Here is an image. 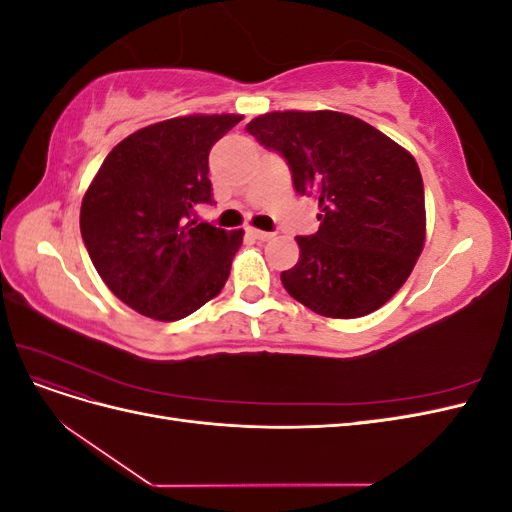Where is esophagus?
<instances>
[{
  "mask_svg": "<svg viewBox=\"0 0 512 512\" xmlns=\"http://www.w3.org/2000/svg\"><path fill=\"white\" fill-rule=\"evenodd\" d=\"M247 232H250V235H252L254 239H258V241H269V239H273V232H267V230L250 228V230H247Z\"/></svg>",
  "mask_w": 512,
  "mask_h": 512,
  "instance_id": "34e87169",
  "label": "esophagus"
}]
</instances>
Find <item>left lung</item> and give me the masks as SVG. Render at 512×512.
Listing matches in <instances>:
<instances>
[{"instance_id":"8db88e82","label":"left lung","mask_w":512,"mask_h":512,"mask_svg":"<svg viewBox=\"0 0 512 512\" xmlns=\"http://www.w3.org/2000/svg\"><path fill=\"white\" fill-rule=\"evenodd\" d=\"M245 130L286 160L294 190L320 205L318 232L297 237L282 273L290 297L329 318L376 312L412 273L425 243L421 170L369 123L335 111H284Z\"/></svg>"}]
</instances>
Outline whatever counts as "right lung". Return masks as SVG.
<instances>
[{"instance_id": "right-lung-1", "label": "right lung", "mask_w": 512, "mask_h": 512, "mask_svg": "<svg viewBox=\"0 0 512 512\" xmlns=\"http://www.w3.org/2000/svg\"><path fill=\"white\" fill-rule=\"evenodd\" d=\"M241 115H190L153 123L108 153L81 205L91 262L138 314L181 320L218 294L243 230L198 222L213 203L209 151Z\"/></svg>"}]
</instances>
